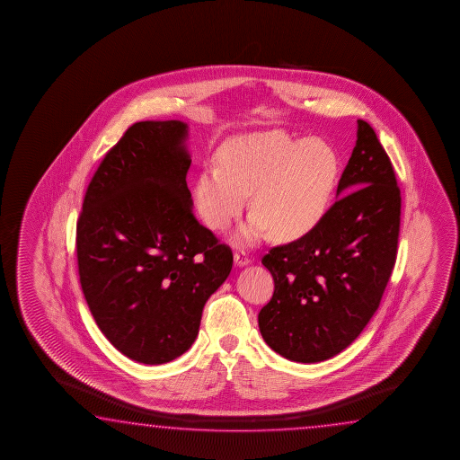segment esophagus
Listing matches in <instances>:
<instances>
[{"mask_svg": "<svg viewBox=\"0 0 460 460\" xmlns=\"http://www.w3.org/2000/svg\"><path fill=\"white\" fill-rule=\"evenodd\" d=\"M234 261L236 267H244V265L251 264V259L244 251H236L234 254Z\"/></svg>", "mask_w": 460, "mask_h": 460, "instance_id": "34e87169", "label": "esophagus"}]
</instances>
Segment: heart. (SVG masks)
<instances>
[{
  "instance_id": "obj_1",
  "label": "heart",
  "mask_w": 460,
  "mask_h": 460,
  "mask_svg": "<svg viewBox=\"0 0 460 460\" xmlns=\"http://www.w3.org/2000/svg\"><path fill=\"white\" fill-rule=\"evenodd\" d=\"M220 164L196 177L193 199L204 224L222 232L252 208L234 234L252 244L272 232L280 242L311 234L325 216L340 175L335 149L320 140H295L283 132L251 133L226 141Z\"/></svg>"
}]
</instances>
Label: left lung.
<instances>
[{
    "instance_id": "obj_1",
    "label": "left lung",
    "mask_w": 460,
    "mask_h": 460,
    "mask_svg": "<svg viewBox=\"0 0 460 460\" xmlns=\"http://www.w3.org/2000/svg\"><path fill=\"white\" fill-rule=\"evenodd\" d=\"M319 226L277 246L262 264L275 281L259 330L275 352L315 364L346 349L374 317L396 262L401 191L366 120Z\"/></svg>"
}]
</instances>
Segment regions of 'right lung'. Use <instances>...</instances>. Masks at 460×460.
I'll use <instances>...</instances> for the list:
<instances>
[{"instance_id":"add662e5","label":"right lung","mask_w":460,"mask_h":460,"mask_svg":"<svg viewBox=\"0 0 460 460\" xmlns=\"http://www.w3.org/2000/svg\"><path fill=\"white\" fill-rule=\"evenodd\" d=\"M188 124H133L100 164L77 222L80 285L119 352L159 366L187 352L234 256L193 214Z\"/></svg>"}]
</instances>
